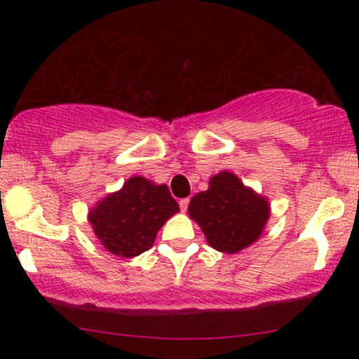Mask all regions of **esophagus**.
<instances>
[{"mask_svg":"<svg viewBox=\"0 0 359 359\" xmlns=\"http://www.w3.org/2000/svg\"><path fill=\"white\" fill-rule=\"evenodd\" d=\"M179 205H180V211L185 212V211H187V208H189V199H180Z\"/></svg>","mask_w":359,"mask_h":359,"instance_id":"obj_1","label":"esophagus"}]
</instances>
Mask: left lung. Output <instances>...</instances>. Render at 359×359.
Segmentation results:
<instances>
[{
	"label": "left lung",
	"mask_w": 359,
	"mask_h": 359,
	"mask_svg": "<svg viewBox=\"0 0 359 359\" xmlns=\"http://www.w3.org/2000/svg\"><path fill=\"white\" fill-rule=\"evenodd\" d=\"M187 211L209 246L233 255L259 240L270 217V203L236 174L222 170L209 179L208 191L192 197Z\"/></svg>",
	"instance_id": "8db88e82"
}]
</instances>
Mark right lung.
Returning a JSON list of instances; mask_svg holds the SVG:
<instances>
[{"label":"right lung","mask_w":359,"mask_h":359,"mask_svg":"<svg viewBox=\"0 0 359 359\" xmlns=\"http://www.w3.org/2000/svg\"><path fill=\"white\" fill-rule=\"evenodd\" d=\"M165 184L133 175L88 214L96 238L109 253L135 258L154 246L158 229L179 212Z\"/></svg>","instance_id":"obj_1"}]
</instances>
